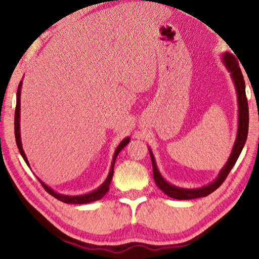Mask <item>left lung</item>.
Here are the masks:
<instances>
[{
	"instance_id": "obj_1",
	"label": "left lung",
	"mask_w": 259,
	"mask_h": 259,
	"mask_svg": "<svg viewBox=\"0 0 259 259\" xmlns=\"http://www.w3.org/2000/svg\"><path fill=\"white\" fill-rule=\"evenodd\" d=\"M222 61L225 67H226V69L228 70V72L230 73V76H232L235 84L236 93H237L238 129H237V136H236V140H235L232 153H230L226 164H225L221 171H219L217 178L207 186H203L201 188H194V189L180 188V187L169 184L168 181L164 180L160 171H159L156 160H155V156H153V153L149 148L155 183L158 186V188H160L164 194L174 198V199L189 200V199H196V198L206 197L208 195H210L211 192L216 190L218 187L224 183L225 179L227 178L228 174L230 172L232 168L235 166V163L237 161L240 152L243 150V148L246 144L247 135H248L249 113H248V102H247V98H246L244 76H243V73H241L237 59H236L233 54L225 52L222 56Z\"/></svg>"
}]
</instances>
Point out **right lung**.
<instances>
[{
  "label": "right lung",
  "instance_id": "1",
  "mask_svg": "<svg viewBox=\"0 0 259 259\" xmlns=\"http://www.w3.org/2000/svg\"><path fill=\"white\" fill-rule=\"evenodd\" d=\"M21 88H22V81L20 82L19 88H18V92H16V107H15V114H14V135H15V140H16V146L19 148V151L21 153V156L23 157L24 161L26 162L27 166L30 167L29 161H27V158L24 153L23 150V147H22V141H21V134H20V110H21ZM130 138L129 137H126L122 141L120 142L119 146L117 147V149L114 151V155L112 158V163H111V168H110V171L108 177L106 178V180L103 181V184L98 187L96 190H93L91 192H88V194L84 195H78V196H68V195H62V194H59V192H56L53 189H51L50 187L47 186L45 183H43L42 180L38 179L40 181L41 185L45 187V189L50 194L51 196H53L54 198H57L58 200L65 202V203H76V205H82V203H89L92 201H97L99 199H101V198L107 194L108 190H109V186L110 183H111L112 177H113V171H114V163H115V159H117L119 152L123 149V148L129 144Z\"/></svg>",
  "mask_w": 259,
  "mask_h": 259
}]
</instances>
